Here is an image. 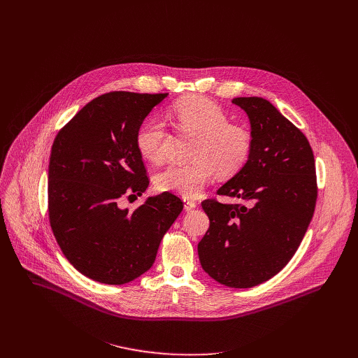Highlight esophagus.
I'll return each instance as SVG.
<instances>
[{"instance_id":"esophagus-1","label":"esophagus","mask_w":358,"mask_h":358,"mask_svg":"<svg viewBox=\"0 0 358 358\" xmlns=\"http://www.w3.org/2000/svg\"><path fill=\"white\" fill-rule=\"evenodd\" d=\"M183 201H185V209H186V210H193V209L197 206V203H196V201H193V200L185 199Z\"/></svg>"}]
</instances>
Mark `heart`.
<instances>
[{
    "label": "heart",
    "instance_id": "b5f03b06",
    "mask_svg": "<svg viewBox=\"0 0 358 358\" xmlns=\"http://www.w3.org/2000/svg\"><path fill=\"white\" fill-rule=\"evenodd\" d=\"M175 127L197 138L193 162L171 165L157 173L154 183L159 192L176 193L185 199L197 197L215 173L230 178L238 173L252 152L251 131L230 122L227 113L205 98H185L172 108ZM136 149L152 164H162L168 157L171 135L159 120L145 121L135 136Z\"/></svg>",
    "mask_w": 358,
    "mask_h": 358
}]
</instances>
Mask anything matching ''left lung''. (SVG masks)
<instances>
[{"label": "left lung", "mask_w": 358, "mask_h": 358, "mask_svg": "<svg viewBox=\"0 0 358 358\" xmlns=\"http://www.w3.org/2000/svg\"><path fill=\"white\" fill-rule=\"evenodd\" d=\"M250 118L252 152L219 196L201 203L209 229L199 243L205 273L230 288H251L280 273L299 248L317 201L315 162L303 132L263 98H234Z\"/></svg>", "instance_id": "1"}]
</instances>
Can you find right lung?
I'll return each mask as SVG.
<instances>
[{
    "label": "right lung",
    "instance_id": "obj_1",
    "mask_svg": "<svg viewBox=\"0 0 358 358\" xmlns=\"http://www.w3.org/2000/svg\"><path fill=\"white\" fill-rule=\"evenodd\" d=\"M168 94L114 91L85 104L56 135L48 169V215L66 259L85 277L127 284L153 266L159 243L183 209L169 192L135 209L149 176L135 136Z\"/></svg>",
    "mask_w": 358,
    "mask_h": 358
}]
</instances>
